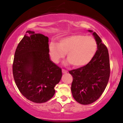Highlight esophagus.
<instances>
[{"label":"esophagus","instance_id":"esophagus-1","mask_svg":"<svg viewBox=\"0 0 123 123\" xmlns=\"http://www.w3.org/2000/svg\"><path fill=\"white\" fill-rule=\"evenodd\" d=\"M62 71L63 74H67V71L65 70V69H62Z\"/></svg>","mask_w":123,"mask_h":123}]
</instances>
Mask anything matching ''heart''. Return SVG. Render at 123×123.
<instances>
[{"label":"heart","mask_w":123,"mask_h":123,"mask_svg":"<svg viewBox=\"0 0 123 123\" xmlns=\"http://www.w3.org/2000/svg\"><path fill=\"white\" fill-rule=\"evenodd\" d=\"M97 49L95 39L90 36L73 34L63 37L59 43L51 42L49 44V52L52 60L55 63L65 56L68 60L65 65L71 64L75 67L87 65L94 58Z\"/></svg>","instance_id":"b5f03b06"}]
</instances>
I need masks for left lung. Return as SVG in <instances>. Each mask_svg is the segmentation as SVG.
<instances>
[{"label":"left lung","mask_w":123,"mask_h":123,"mask_svg":"<svg viewBox=\"0 0 123 123\" xmlns=\"http://www.w3.org/2000/svg\"><path fill=\"white\" fill-rule=\"evenodd\" d=\"M92 33L97 50L92 60L84 67L69 71L73 81L71 92L78 103L88 105L97 100L105 90L110 74L109 54L105 45L95 32Z\"/></svg>","instance_id":"obj_1"}]
</instances>
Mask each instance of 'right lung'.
Listing matches in <instances>:
<instances>
[{"instance_id":"obj_1","label":"right lung","mask_w":123,"mask_h":123,"mask_svg":"<svg viewBox=\"0 0 123 123\" xmlns=\"http://www.w3.org/2000/svg\"><path fill=\"white\" fill-rule=\"evenodd\" d=\"M48 38L28 31L18 44L13 64L15 83L26 99L36 103L48 101L55 93L62 69L51 60Z\"/></svg>"}]
</instances>
